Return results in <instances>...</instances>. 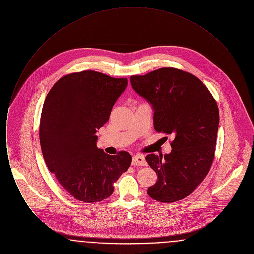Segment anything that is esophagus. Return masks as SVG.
I'll return each mask as SVG.
<instances>
[{
  "instance_id": "34e87169",
  "label": "esophagus",
  "mask_w": 254,
  "mask_h": 254,
  "mask_svg": "<svg viewBox=\"0 0 254 254\" xmlns=\"http://www.w3.org/2000/svg\"><path fill=\"white\" fill-rule=\"evenodd\" d=\"M132 166H146L145 156L144 155H135L133 156Z\"/></svg>"
}]
</instances>
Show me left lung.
Wrapping results in <instances>:
<instances>
[{
	"label": "left lung",
	"instance_id": "left-lung-1",
	"mask_svg": "<svg viewBox=\"0 0 254 254\" xmlns=\"http://www.w3.org/2000/svg\"><path fill=\"white\" fill-rule=\"evenodd\" d=\"M130 82L152 105L155 130L174 137L169 154L145 157L158 176L147 194L163 203L182 200L193 192L211 168L219 125L217 103L200 79L175 67L132 75Z\"/></svg>",
	"mask_w": 254,
	"mask_h": 254
}]
</instances>
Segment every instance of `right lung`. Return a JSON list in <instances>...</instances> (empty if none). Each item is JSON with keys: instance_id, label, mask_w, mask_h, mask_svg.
Here are the masks:
<instances>
[{"instance_id": "1", "label": "right lung", "mask_w": 254, "mask_h": 254, "mask_svg": "<svg viewBox=\"0 0 254 254\" xmlns=\"http://www.w3.org/2000/svg\"><path fill=\"white\" fill-rule=\"evenodd\" d=\"M127 85V78L83 70L62 77L45 100L39 131L43 156L63 189L79 201L107 199L131 164L128 152L109 155L96 145L97 130Z\"/></svg>"}]
</instances>
